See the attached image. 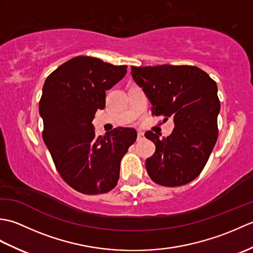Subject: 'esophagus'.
<instances>
[{
    "label": "esophagus",
    "instance_id": "1",
    "mask_svg": "<svg viewBox=\"0 0 253 253\" xmlns=\"http://www.w3.org/2000/svg\"><path fill=\"white\" fill-rule=\"evenodd\" d=\"M142 139H144V133H143V132H141V131H139V132H138L137 140H138V141H140V140H142Z\"/></svg>",
    "mask_w": 253,
    "mask_h": 253
}]
</instances>
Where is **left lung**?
<instances>
[{
  "label": "left lung",
  "mask_w": 253,
  "mask_h": 253,
  "mask_svg": "<svg viewBox=\"0 0 253 253\" xmlns=\"http://www.w3.org/2000/svg\"><path fill=\"white\" fill-rule=\"evenodd\" d=\"M131 76L142 88L155 116L171 117L174 129L161 138L144 133L155 144L146 168L159 185H186L206 166L217 140V115L221 110L216 83L196 66L159 65L131 67Z\"/></svg>",
  "instance_id": "obj_1"
}]
</instances>
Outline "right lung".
<instances>
[{"label":"right lung","mask_w":253,"mask_h":253,"mask_svg":"<svg viewBox=\"0 0 253 253\" xmlns=\"http://www.w3.org/2000/svg\"><path fill=\"white\" fill-rule=\"evenodd\" d=\"M126 73L125 65L77 56L57 67L42 89L43 141L62 178L85 195L104 193L116 186L121 161L137 139L133 128H115L96 136L92 125L95 112L105 107V91Z\"/></svg>","instance_id":"1"}]
</instances>
